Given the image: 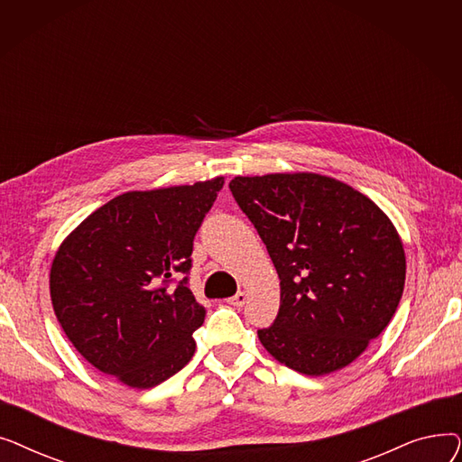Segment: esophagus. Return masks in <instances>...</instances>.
<instances>
[{
    "instance_id": "34e87169",
    "label": "esophagus",
    "mask_w": 462,
    "mask_h": 462,
    "mask_svg": "<svg viewBox=\"0 0 462 462\" xmlns=\"http://www.w3.org/2000/svg\"><path fill=\"white\" fill-rule=\"evenodd\" d=\"M228 303L234 307H244L247 303V294L245 292H237L236 296L228 298Z\"/></svg>"
}]
</instances>
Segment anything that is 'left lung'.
Listing matches in <instances>:
<instances>
[{
	"mask_svg": "<svg viewBox=\"0 0 462 462\" xmlns=\"http://www.w3.org/2000/svg\"><path fill=\"white\" fill-rule=\"evenodd\" d=\"M230 190L281 279L258 338L279 363L322 376L352 363L390 324L406 277L402 241L365 194L320 174L234 178Z\"/></svg>",
	"mask_w": 462,
	"mask_h": 462,
	"instance_id": "1",
	"label": "left lung"
}]
</instances>
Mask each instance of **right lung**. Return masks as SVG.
Listing matches in <instances>:
<instances>
[{
  "label": "right lung",
  "mask_w": 462,
  "mask_h": 462,
  "mask_svg": "<svg viewBox=\"0 0 462 462\" xmlns=\"http://www.w3.org/2000/svg\"><path fill=\"white\" fill-rule=\"evenodd\" d=\"M223 183L119 194L63 241L51 298L69 341L95 369L148 390L190 361L192 331L206 319L187 286L192 241Z\"/></svg>",
  "instance_id": "obj_1"
}]
</instances>
